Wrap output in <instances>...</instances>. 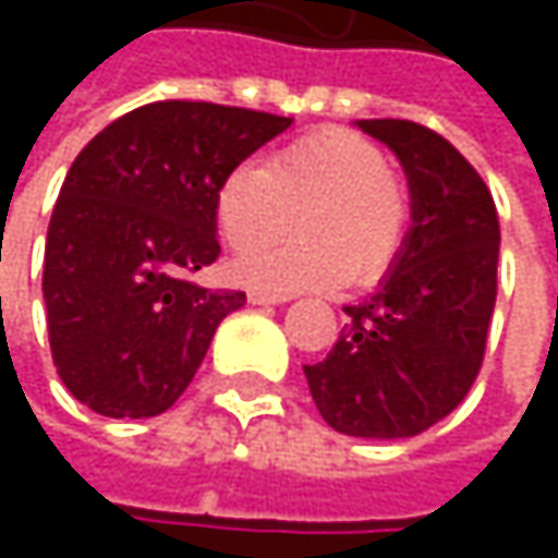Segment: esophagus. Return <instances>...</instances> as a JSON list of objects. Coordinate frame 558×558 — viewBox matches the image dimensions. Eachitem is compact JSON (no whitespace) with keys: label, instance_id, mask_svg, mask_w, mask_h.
Returning <instances> with one entry per match:
<instances>
[{"label":"esophagus","instance_id":"34e87169","mask_svg":"<svg viewBox=\"0 0 558 558\" xmlns=\"http://www.w3.org/2000/svg\"><path fill=\"white\" fill-rule=\"evenodd\" d=\"M248 303L252 306H271V303H287V296L271 293V290H248Z\"/></svg>","mask_w":558,"mask_h":558}]
</instances>
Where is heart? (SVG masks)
I'll list each match as a JSON object with an SVG mask.
<instances>
[{
  "instance_id": "b5f03b06",
  "label": "heart",
  "mask_w": 558,
  "mask_h": 558,
  "mask_svg": "<svg viewBox=\"0 0 558 558\" xmlns=\"http://www.w3.org/2000/svg\"><path fill=\"white\" fill-rule=\"evenodd\" d=\"M304 235L258 250L292 228ZM410 203L378 145L345 129H323L278 148L268 165H239L216 190V226L244 252L235 275L268 290L375 283L397 262Z\"/></svg>"
}]
</instances>
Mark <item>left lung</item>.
Listing matches in <instances>:
<instances>
[{"instance_id": "left-lung-1", "label": "left lung", "mask_w": 558, "mask_h": 558, "mask_svg": "<svg viewBox=\"0 0 558 558\" xmlns=\"http://www.w3.org/2000/svg\"><path fill=\"white\" fill-rule=\"evenodd\" d=\"M355 125L397 155L410 229L378 290L345 306L336 345L303 375L336 433L407 439L449 416L478 378L501 226L485 180L442 135L407 119Z\"/></svg>"}]
</instances>
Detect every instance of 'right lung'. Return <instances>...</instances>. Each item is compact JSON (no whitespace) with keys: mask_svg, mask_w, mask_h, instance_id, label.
I'll use <instances>...</instances> for the list:
<instances>
[{"mask_svg":"<svg viewBox=\"0 0 558 558\" xmlns=\"http://www.w3.org/2000/svg\"><path fill=\"white\" fill-rule=\"evenodd\" d=\"M293 119L151 102L106 125L66 170L45 245V310L57 375L112 420L177 403L242 290L190 275L219 258L222 177Z\"/></svg>","mask_w":558,"mask_h":558,"instance_id":"add662e5","label":"right lung"}]
</instances>
